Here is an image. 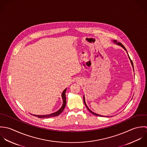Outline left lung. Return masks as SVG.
Segmentation results:
<instances>
[{"label":"left lung","instance_id":"1","mask_svg":"<svg viewBox=\"0 0 147 147\" xmlns=\"http://www.w3.org/2000/svg\"><path fill=\"white\" fill-rule=\"evenodd\" d=\"M113 42H114V43H115V44H117V45H119V46H120L121 47H122L125 51H127V50H126V49H125V48L124 47V45H122V44H121L120 42H117V40H113ZM127 55H128V53H127ZM128 58L129 59V60H130V62H131V65H132V67H133V70H134V65H133V62H132V60L130 59L129 58V56H128ZM84 103H85V106H86V107H87V109H88V111L91 113V114H92L93 115H96V116H98V117H105V116H102V115H99V114H96V113H94V112H92L91 110H90L89 109V108H88V106H87V105H86V102H85V96L84 95ZM112 117V116H111Z\"/></svg>","mask_w":147,"mask_h":147}]
</instances>
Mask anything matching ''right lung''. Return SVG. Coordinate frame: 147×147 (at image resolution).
<instances>
[{"label": "right lung", "instance_id": "right-lung-1", "mask_svg": "<svg viewBox=\"0 0 147 147\" xmlns=\"http://www.w3.org/2000/svg\"><path fill=\"white\" fill-rule=\"evenodd\" d=\"M67 88H65L61 95L62 98V100H63V103L62 105L61 106V107L59 109V110L55 113L50 114H48V115H33V116L37 117H40V118H49V117H56L59 115L64 110L65 106H66V91Z\"/></svg>", "mask_w": 147, "mask_h": 147}]
</instances>
